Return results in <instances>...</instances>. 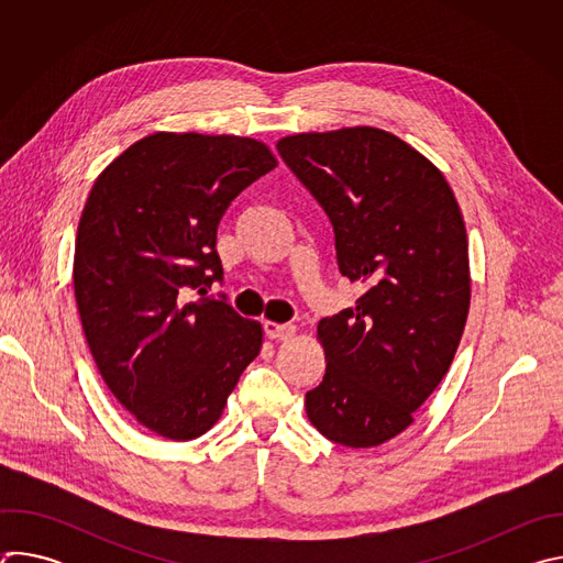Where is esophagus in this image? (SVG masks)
<instances>
[{
	"label": "esophagus",
	"mask_w": 563,
	"mask_h": 563,
	"mask_svg": "<svg viewBox=\"0 0 563 563\" xmlns=\"http://www.w3.org/2000/svg\"><path fill=\"white\" fill-rule=\"evenodd\" d=\"M265 332H267V336L272 341H276V339H291L296 334V325H291V323H274V320H267Z\"/></svg>",
	"instance_id": "esophagus-1"
}]
</instances>
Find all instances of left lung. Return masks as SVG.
<instances>
[{"label": "left lung", "mask_w": 563, "mask_h": 563, "mask_svg": "<svg viewBox=\"0 0 563 563\" xmlns=\"http://www.w3.org/2000/svg\"><path fill=\"white\" fill-rule=\"evenodd\" d=\"M328 211L341 274L367 291L318 323L328 369L305 396L334 443L376 448L415 423L448 374L470 309L465 222L441 169L376 126L278 140Z\"/></svg>", "instance_id": "left-lung-1"}]
</instances>
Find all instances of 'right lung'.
<instances>
[{
    "instance_id": "1",
    "label": "right lung",
    "mask_w": 563,
    "mask_h": 563,
    "mask_svg": "<svg viewBox=\"0 0 563 563\" xmlns=\"http://www.w3.org/2000/svg\"><path fill=\"white\" fill-rule=\"evenodd\" d=\"M276 165L256 137L157 131L93 183L73 256L79 320L118 404L157 437L211 430L261 354L258 320L207 289L222 278L224 209ZM194 288L201 298L189 301Z\"/></svg>"
}]
</instances>
